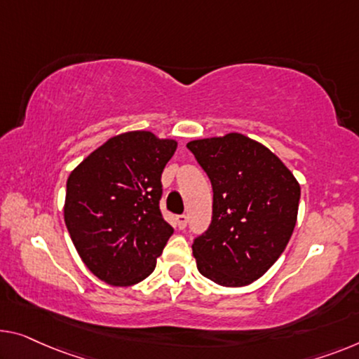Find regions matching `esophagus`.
<instances>
[{"instance_id": "esophagus-1", "label": "esophagus", "mask_w": 359, "mask_h": 359, "mask_svg": "<svg viewBox=\"0 0 359 359\" xmlns=\"http://www.w3.org/2000/svg\"><path fill=\"white\" fill-rule=\"evenodd\" d=\"M187 221H189V219H187L185 214H180V216L175 217V222H177V227L180 229V231H184V229L187 227Z\"/></svg>"}]
</instances>
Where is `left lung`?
<instances>
[{"mask_svg":"<svg viewBox=\"0 0 359 359\" xmlns=\"http://www.w3.org/2000/svg\"><path fill=\"white\" fill-rule=\"evenodd\" d=\"M212 185V221L191 250L201 276L245 287L279 259L297 224L299 189L269 148L242 133L191 140Z\"/></svg>","mask_w":359,"mask_h":359,"instance_id":"obj_1","label":"left lung"}]
</instances>
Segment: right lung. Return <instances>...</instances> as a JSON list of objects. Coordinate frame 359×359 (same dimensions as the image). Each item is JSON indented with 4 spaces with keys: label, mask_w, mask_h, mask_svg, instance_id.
<instances>
[{
    "label": "right lung",
    "mask_w": 359,
    "mask_h": 359,
    "mask_svg": "<svg viewBox=\"0 0 359 359\" xmlns=\"http://www.w3.org/2000/svg\"><path fill=\"white\" fill-rule=\"evenodd\" d=\"M177 140L149 130L111 137L69 174L64 222L93 276L112 287L145 280L172 227L159 211L161 174Z\"/></svg>",
    "instance_id": "1"
}]
</instances>
